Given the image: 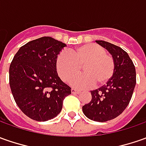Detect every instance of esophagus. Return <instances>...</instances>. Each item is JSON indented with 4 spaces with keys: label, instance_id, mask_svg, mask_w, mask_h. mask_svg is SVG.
Wrapping results in <instances>:
<instances>
[{
    "label": "esophagus",
    "instance_id": "1",
    "mask_svg": "<svg viewBox=\"0 0 146 146\" xmlns=\"http://www.w3.org/2000/svg\"><path fill=\"white\" fill-rule=\"evenodd\" d=\"M71 92H72V94H79L80 93V91H79V90H76V89H72V90H71Z\"/></svg>",
    "mask_w": 146,
    "mask_h": 146
}]
</instances>
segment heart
<instances>
[{"label": "heart", "mask_w": 146, "mask_h": 146, "mask_svg": "<svg viewBox=\"0 0 146 146\" xmlns=\"http://www.w3.org/2000/svg\"><path fill=\"white\" fill-rule=\"evenodd\" d=\"M82 66L85 73L70 82L75 88L88 89L95 84L103 86L112 78L115 70L112 57L95 43L80 46L71 50L70 53L61 52L56 59L57 73L64 82L77 75Z\"/></svg>", "instance_id": "1"}]
</instances>
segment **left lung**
Instances as JSON below:
<instances>
[{"label": "left lung", "mask_w": 146, "mask_h": 146, "mask_svg": "<svg viewBox=\"0 0 146 146\" xmlns=\"http://www.w3.org/2000/svg\"><path fill=\"white\" fill-rule=\"evenodd\" d=\"M95 42L111 55L115 70L106 85L90 91L91 101L83 106L82 111L91 120L106 122L116 118L128 107L136 86V69L122 48L103 40Z\"/></svg>", "instance_id": "obj_1"}]
</instances>
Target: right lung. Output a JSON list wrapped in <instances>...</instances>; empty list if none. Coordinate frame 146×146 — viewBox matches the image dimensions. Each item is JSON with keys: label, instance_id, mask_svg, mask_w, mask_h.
I'll list each match as a JSON object with an SVG mask.
<instances>
[{"label": "right lung", "instance_id": "right-lung-1", "mask_svg": "<svg viewBox=\"0 0 146 146\" xmlns=\"http://www.w3.org/2000/svg\"><path fill=\"white\" fill-rule=\"evenodd\" d=\"M67 45L42 37L19 48L9 66V86L21 111L36 121H47L61 111L71 88L56 71V59Z\"/></svg>", "mask_w": 146, "mask_h": 146}]
</instances>
